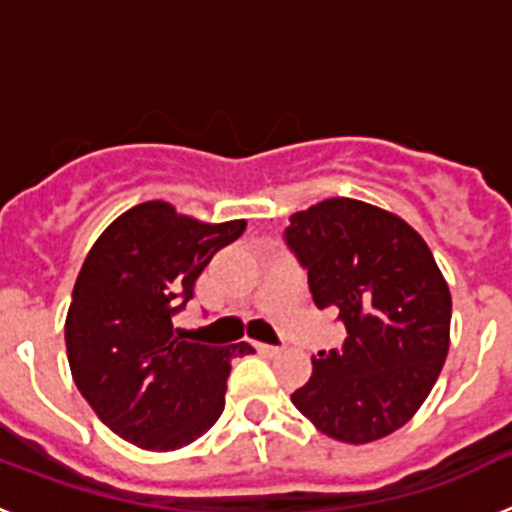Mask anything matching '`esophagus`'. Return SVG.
I'll list each match as a JSON object with an SVG mask.
<instances>
[{"mask_svg":"<svg viewBox=\"0 0 512 512\" xmlns=\"http://www.w3.org/2000/svg\"><path fill=\"white\" fill-rule=\"evenodd\" d=\"M253 346H256V351H259V354H266V356L279 354V346H271V343H253Z\"/></svg>","mask_w":512,"mask_h":512,"instance_id":"obj_1","label":"esophagus"}]
</instances>
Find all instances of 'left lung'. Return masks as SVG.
<instances>
[{
    "label": "left lung",
    "instance_id": "1",
    "mask_svg": "<svg viewBox=\"0 0 512 512\" xmlns=\"http://www.w3.org/2000/svg\"><path fill=\"white\" fill-rule=\"evenodd\" d=\"M284 243L315 305L336 307L348 333L341 348L312 356L295 408L336 441L390 436L423 405L449 354L451 295L431 248L397 215L348 197L295 212Z\"/></svg>",
    "mask_w": 512,
    "mask_h": 512
}]
</instances>
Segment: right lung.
Listing matches in <instances>:
<instances>
[{
    "mask_svg": "<svg viewBox=\"0 0 512 512\" xmlns=\"http://www.w3.org/2000/svg\"><path fill=\"white\" fill-rule=\"evenodd\" d=\"M246 220L210 225L143 202L97 238L74 284L66 351L74 382L110 431L148 451L197 441L225 408L233 356L248 343L184 341L174 315Z\"/></svg>",
    "mask_w": 512,
    "mask_h": 512,
    "instance_id": "obj_1",
    "label": "right lung"
}]
</instances>
